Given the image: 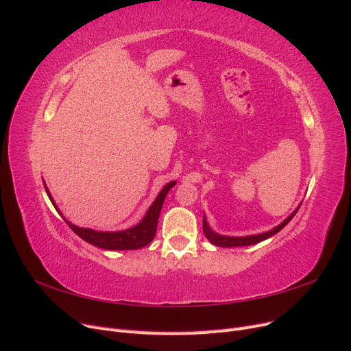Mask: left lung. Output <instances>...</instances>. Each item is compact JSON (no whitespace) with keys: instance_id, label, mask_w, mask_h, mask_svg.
<instances>
[{"instance_id":"8db88e82","label":"left lung","mask_w":351,"mask_h":351,"mask_svg":"<svg viewBox=\"0 0 351 351\" xmlns=\"http://www.w3.org/2000/svg\"><path fill=\"white\" fill-rule=\"evenodd\" d=\"M297 210L299 209H295L293 214L287 218L285 221H282L280 226H277L275 228H272L271 231H268V232H262V234H256V236H247V237H228V236H219V234H217V232H214L212 231L210 228H209V226H208V222H206V219L204 218V232H205V236H206V239L212 243V244H215V246H219V247H237V246H250V244H256V243H259V241H262V240H267V239H269V237H272L274 234H277L278 231H281L287 224H289V222L293 219V217L297 214Z\"/></svg>"}]
</instances>
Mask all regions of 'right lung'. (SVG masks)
<instances>
[{"instance_id": "add662e5", "label": "right lung", "mask_w": 351, "mask_h": 351, "mask_svg": "<svg viewBox=\"0 0 351 351\" xmlns=\"http://www.w3.org/2000/svg\"><path fill=\"white\" fill-rule=\"evenodd\" d=\"M174 184H176V182L168 183L161 190V192H159L158 197L155 199V202L151 205V208L147 209L145 218L133 228L124 230V231H115V232H102V231H95V230H90V228H80L77 226H73L71 222H69V221H66V222L80 239L93 244V246H97V247L107 249V250H136V249H142V247L146 246V244H149L154 240L155 232H156V226H158L159 212H161V208H162V204H164L167 193L169 192V189H171ZM45 190L48 193V197L52 202V205H54L56 209L58 210L57 205L54 204V199H52L51 193L48 192L47 186H45Z\"/></svg>"}]
</instances>
